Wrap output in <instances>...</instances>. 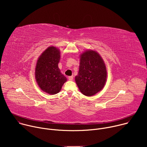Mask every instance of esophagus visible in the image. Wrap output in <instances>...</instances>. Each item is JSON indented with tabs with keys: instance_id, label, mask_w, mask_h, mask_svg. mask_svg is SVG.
Masks as SVG:
<instances>
[{
	"instance_id": "esophagus-1",
	"label": "esophagus",
	"mask_w": 147,
	"mask_h": 147,
	"mask_svg": "<svg viewBox=\"0 0 147 147\" xmlns=\"http://www.w3.org/2000/svg\"><path fill=\"white\" fill-rule=\"evenodd\" d=\"M68 78H69V80L70 81H72V80H73V76H69V77H68Z\"/></svg>"
}]
</instances>
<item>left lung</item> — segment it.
I'll use <instances>...</instances> for the list:
<instances>
[{
    "mask_svg": "<svg viewBox=\"0 0 147 147\" xmlns=\"http://www.w3.org/2000/svg\"><path fill=\"white\" fill-rule=\"evenodd\" d=\"M107 76L105 65L97 52L88 51L82 54L75 80L82 94L90 96L100 91L105 84Z\"/></svg>",
    "mask_w": 147,
    "mask_h": 147,
    "instance_id": "8db88e82",
    "label": "left lung"
}]
</instances>
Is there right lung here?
<instances>
[{"label": "right lung", "mask_w": 147, "mask_h": 147, "mask_svg": "<svg viewBox=\"0 0 147 147\" xmlns=\"http://www.w3.org/2000/svg\"><path fill=\"white\" fill-rule=\"evenodd\" d=\"M60 52L55 47L47 49L38 59L35 68V78L40 88L51 95L58 93L66 77L58 67Z\"/></svg>", "instance_id": "add662e5"}]
</instances>
